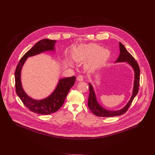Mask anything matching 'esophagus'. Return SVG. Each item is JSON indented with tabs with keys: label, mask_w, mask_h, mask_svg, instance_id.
Returning a JSON list of instances; mask_svg holds the SVG:
<instances>
[{
	"label": "esophagus",
	"mask_w": 155,
	"mask_h": 155,
	"mask_svg": "<svg viewBox=\"0 0 155 155\" xmlns=\"http://www.w3.org/2000/svg\"><path fill=\"white\" fill-rule=\"evenodd\" d=\"M77 80L78 81H82L84 80V77H83L82 75H78V76L77 77Z\"/></svg>",
	"instance_id": "esophagus-1"
}]
</instances>
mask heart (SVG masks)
<instances>
[{
    "instance_id": "heart-1",
    "label": "heart",
    "mask_w": 155,
    "mask_h": 155,
    "mask_svg": "<svg viewBox=\"0 0 155 155\" xmlns=\"http://www.w3.org/2000/svg\"><path fill=\"white\" fill-rule=\"evenodd\" d=\"M101 49V47L95 44L82 45L74 55V59L77 61H82L94 56L90 64L102 62L108 58L109 53L107 50Z\"/></svg>"
}]
</instances>
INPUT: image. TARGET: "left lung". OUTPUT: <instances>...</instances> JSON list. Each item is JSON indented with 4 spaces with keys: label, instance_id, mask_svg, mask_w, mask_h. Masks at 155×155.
Listing matches in <instances>:
<instances>
[{
    "label": "left lung",
    "instance_id": "obj_1",
    "mask_svg": "<svg viewBox=\"0 0 155 155\" xmlns=\"http://www.w3.org/2000/svg\"><path fill=\"white\" fill-rule=\"evenodd\" d=\"M119 48H120V54L116 63L118 62H127L128 64L130 65L133 68L135 72V80H134V86L133 89V94L129 101L127 102L126 106L122 109L118 110H109L104 108L98 104L97 100L96 95L94 91L93 87L90 83H89L90 88V95L88 97V105L89 109L91 112L95 115L100 117H110L119 116L125 114L129 106L132 104L134 98L137 95L139 87V80H140V69L139 65L137 61L135 60L134 57L130 54L126 49L125 46L121 43H119Z\"/></svg>",
    "mask_w": 155,
    "mask_h": 155
}]
</instances>
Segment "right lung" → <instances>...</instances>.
<instances>
[{
  "label": "right lung",
  "instance_id": "1",
  "mask_svg": "<svg viewBox=\"0 0 155 155\" xmlns=\"http://www.w3.org/2000/svg\"><path fill=\"white\" fill-rule=\"evenodd\" d=\"M55 40L43 39L38 41L19 61L15 71L16 92L23 104L31 112L40 115H49L60 109L64 104L68 92L75 81V77L60 79L54 92L47 98L36 100L29 97L24 91L21 82V70L28 57L46 51L54 50Z\"/></svg>",
  "mask_w": 155,
  "mask_h": 155
}]
</instances>
